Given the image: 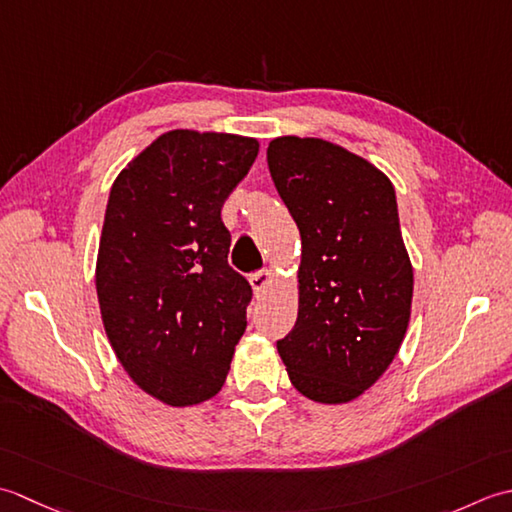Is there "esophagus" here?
I'll list each match as a JSON object with an SVG mask.
<instances>
[{"label": "esophagus", "instance_id": "obj_1", "mask_svg": "<svg viewBox=\"0 0 512 512\" xmlns=\"http://www.w3.org/2000/svg\"><path fill=\"white\" fill-rule=\"evenodd\" d=\"M271 280H274V271L271 269H260V271H256V274L249 276V283H252V289L256 296L265 294L267 287L271 285Z\"/></svg>", "mask_w": 512, "mask_h": 512}]
</instances>
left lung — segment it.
<instances>
[{
	"mask_svg": "<svg viewBox=\"0 0 512 512\" xmlns=\"http://www.w3.org/2000/svg\"><path fill=\"white\" fill-rule=\"evenodd\" d=\"M267 163L300 229L298 318L276 342L305 398L347 404L398 356L413 265L389 176L325 139L278 137Z\"/></svg>",
	"mask_w": 512,
	"mask_h": 512,
	"instance_id": "left-lung-1",
	"label": "left lung"
}]
</instances>
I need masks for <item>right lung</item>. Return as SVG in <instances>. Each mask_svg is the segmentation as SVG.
<instances>
[{
	"instance_id": "obj_1",
	"label": "right lung",
	"mask_w": 512,
	"mask_h": 512,
	"mask_svg": "<svg viewBox=\"0 0 512 512\" xmlns=\"http://www.w3.org/2000/svg\"><path fill=\"white\" fill-rule=\"evenodd\" d=\"M258 148L170 130L110 187L95 271L103 329L130 380L163 404L214 398L245 333L252 287L227 263L221 207Z\"/></svg>"
}]
</instances>
